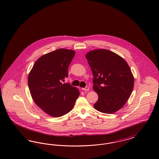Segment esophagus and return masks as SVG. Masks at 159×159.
Masks as SVG:
<instances>
[{
  "instance_id": "obj_1",
  "label": "esophagus",
  "mask_w": 159,
  "mask_h": 159,
  "mask_svg": "<svg viewBox=\"0 0 159 159\" xmlns=\"http://www.w3.org/2000/svg\"><path fill=\"white\" fill-rule=\"evenodd\" d=\"M83 90H84V91H87V90H89V87H88V86H86V87H85V88H82Z\"/></svg>"
}]
</instances>
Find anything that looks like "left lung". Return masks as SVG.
<instances>
[{
    "label": "left lung",
    "mask_w": 159,
    "mask_h": 159,
    "mask_svg": "<svg viewBox=\"0 0 159 159\" xmlns=\"http://www.w3.org/2000/svg\"><path fill=\"white\" fill-rule=\"evenodd\" d=\"M86 58L94 77L93 89L98 95L94 108L105 114L118 111L133 89L134 79L128 64L122 57L105 49L89 51Z\"/></svg>",
    "instance_id": "left-lung-1"
}]
</instances>
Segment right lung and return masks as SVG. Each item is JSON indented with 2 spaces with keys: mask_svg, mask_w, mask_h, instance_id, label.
Wrapping results in <instances>:
<instances>
[{
  "mask_svg": "<svg viewBox=\"0 0 159 159\" xmlns=\"http://www.w3.org/2000/svg\"><path fill=\"white\" fill-rule=\"evenodd\" d=\"M75 51L60 48L45 54L35 61L28 83L32 99L47 114L60 117L73 109L80 95L78 89L62 83Z\"/></svg>",
  "mask_w": 159,
  "mask_h": 159,
  "instance_id": "add662e5",
  "label": "right lung"
}]
</instances>
